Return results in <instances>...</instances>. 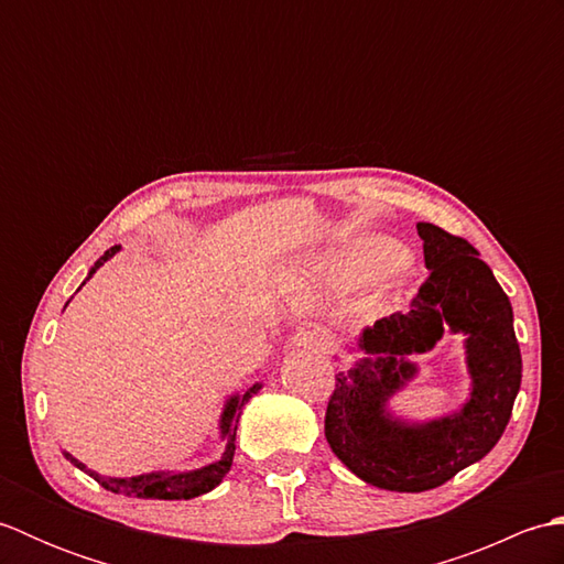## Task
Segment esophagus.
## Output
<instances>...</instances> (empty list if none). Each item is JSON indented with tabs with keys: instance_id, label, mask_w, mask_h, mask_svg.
Returning <instances> with one entry per match:
<instances>
[{
	"instance_id": "1",
	"label": "esophagus",
	"mask_w": 564,
	"mask_h": 564,
	"mask_svg": "<svg viewBox=\"0 0 564 564\" xmlns=\"http://www.w3.org/2000/svg\"><path fill=\"white\" fill-rule=\"evenodd\" d=\"M295 346H301V349L317 351V354H327L334 346V339H332V334L327 329L317 327V329H307V332L297 334Z\"/></svg>"
}]
</instances>
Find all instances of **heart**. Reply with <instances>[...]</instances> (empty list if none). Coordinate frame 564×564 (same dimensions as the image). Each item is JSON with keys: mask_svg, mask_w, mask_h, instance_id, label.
<instances>
[{"mask_svg": "<svg viewBox=\"0 0 564 564\" xmlns=\"http://www.w3.org/2000/svg\"><path fill=\"white\" fill-rule=\"evenodd\" d=\"M402 263L400 247L386 237H368L356 242L349 251L334 261L339 275L351 281L378 279V275L392 273Z\"/></svg>", "mask_w": 564, "mask_h": 564, "instance_id": "1", "label": "heart"}]
</instances>
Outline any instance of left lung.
<instances>
[{
    "instance_id": "obj_1",
    "label": "left lung",
    "mask_w": 564,
    "mask_h": 564,
    "mask_svg": "<svg viewBox=\"0 0 564 564\" xmlns=\"http://www.w3.org/2000/svg\"><path fill=\"white\" fill-rule=\"evenodd\" d=\"M416 232L429 279L410 313L364 329L358 349L366 356L337 376L325 414L334 455L364 482L390 492H426L482 460L505 434L521 388L511 303L492 269L467 239L438 225L416 223ZM446 328L466 334L471 400L448 417L402 423L387 412V400L413 377L409 356L433 348Z\"/></svg>"
}]
</instances>
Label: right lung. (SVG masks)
<instances>
[{
  "instance_id": "1",
  "label": "right lung",
  "mask_w": 564,
  "mask_h": 564,
  "mask_svg": "<svg viewBox=\"0 0 564 564\" xmlns=\"http://www.w3.org/2000/svg\"><path fill=\"white\" fill-rule=\"evenodd\" d=\"M121 247H111L106 254L94 263L87 281L97 273L106 261H109L116 251ZM84 281V283H87ZM82 283V285H84ZM79 285V289H82ZM261 390V386H251L245 394H232L230 400L225 402V410L220 416V436L227 441L225 443V453L220 455V460H215L206 467H198V470L191 473H150V475H138V477H104L99 473L89 470L87 465L79 463L77 458H72L69 453H65V458L79 467L82 473H87L89 477H94L104 489H109L113 495H126V497H138V499H194L210 492V489L218 487L223 482V477L230 473V465L235 458V438H237V424L239 416H242V406L251 400V394H257Z\"/></svg>"
}]
</instances>
